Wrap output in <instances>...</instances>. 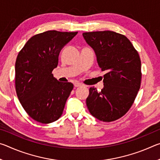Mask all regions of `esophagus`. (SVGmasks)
<instances>
[{"label": "esophagus", "instance_id": "obj_1", "mask_svg": "<svg viewBox=\"0 0 160 160\" xmlns=\"http://www.w3.org/2000/svg\"><path fill=\"white\" fill-rule=\"evenodd\" d=\"M83 85L82 83H80V82H75V83H74V86L75 87H76V88H78V87H81V86H82Z\"/></svg>", "mask_w": 160, "mask_h": 160}]
</instances>
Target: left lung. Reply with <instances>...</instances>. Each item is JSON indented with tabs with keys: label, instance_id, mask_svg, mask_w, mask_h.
Segmentation results:
<instances>
[{
	"label": "left lung",
	"instance_id": "1",
	"mask_svg": "<svg viewBox=\"0 0 160 160\" xmlns=\"http://www.w3.org/2000/svg\"><path fill=\"white\" fill-rule=\"evenodd\" d=\"M86 42L93 48L104 75V88H90L86 99L89 112L104 122L117 120L133 104L141 83V61L126 36L112 31L85 32Z\"/></svg>",
	"mask_w": 160,
	"mask_h": 160
}]
</instances>
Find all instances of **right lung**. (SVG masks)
Segmentation results:
<instances>
[{
    "label": "right lung",
    "instance_id": "right-lung-1",
    "mask_svg": "<svg viewBox=\"0 0 160 160\" xmlns=\"http://www.w3.org/2000/svg\"><path fill=\"white\" fill-rule=\"evenodd\" d=\"M78 32L49 30L31 37L15 62V90L22 106L37 122L50 123L61 117L73 89L71 82H59L52 71L61 50Z\"/></svg>",
    "mask_w": 160,
    "mask_h": 160
}]
</instances>
